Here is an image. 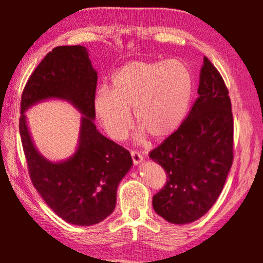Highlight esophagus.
Segmentation results:
<instances>
[{"label":"esophagus","mask_w":263,"mask_h":263,"mask_svg":"<svg viewBox=\"0 0 263 263\" xmlns=\"http://www.w3.org/2000/svg\"><path fill=\"white\" fill-rule=\"evenodd\" d=\"M131 157L133 160V163L138 166V164H140L142 161H144V157L139 153L137 152V151H131Z\"/></svg>","instance_id":"esophagus-1"}]
</instances>
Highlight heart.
<instances>
[{
	"mask_svg": "<svg viewBox=\"0 0 263 263\" xmlns=\"http://www.w3.org/2000/svg\"><path fill=\"white\" fill-rule=\"evenodd\" d=\"M194 79L184 62L136 60L122 66L111 79V90L101 88L94 110L115 140H124L132 127L133 110L140 135L161 140L179 130L193 99Z\"/></svg>",
	"mask_w": 263,
	"mask_h": 263,
	"instance_id": "1",
	"label": "heart"
}]
</instances>
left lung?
Listing matches in <instances>:
<instances>
[{
    "instance_id": "8db88e82",
    "label": "left lung",
    "mask_w": 263,
    "mask_h": 263,
    "mask_svg": "<svg viewBox=\"0 0 263 263\" xmlns=\"http://www.w3.org/2000/svg\"><path fill=\"white\" fill-rule=\"evenodd\" d=\"M198 99L174 135L149 153L167 174L153 196V209L172 224H189L219 197L233 161V117L221 75L206 57L199 73Z\"/></svg>"
}]
</instances>
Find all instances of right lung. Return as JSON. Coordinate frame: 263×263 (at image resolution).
<instances>
[{"instance_id":"obj_1","label":"right lung","mask_w":263,"mask_h":263,"mask_svg":"<svg viewBox=\"0 0 263 263\" xmlns=\"http://www.w3.org/2000/svg\"><path fill=\"white\" fill-rule=\"evenodd\" d=\"M97 72L84 46H58L31 74L22 94L20 133L31 181L65 221L99 224L114 212L119 182L132 167L127 149L108 139L94 124ZM48 99L72 104L83 116L78 146L69 158L51 162L35 147L25 112Z\"/></svg>"}]
</instances>
